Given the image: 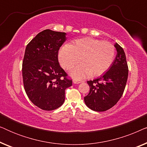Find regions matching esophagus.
<instances>
[{"instance_id": "obj_1", "label": "esophagus", "mask_w": 147, "mask_h": 147, "mask_svg": "<svg viewBox=\"0 0 147 147\" xmlns=\"http://www.w3.org/2000/svg\"><path fill=\"white\" fill-rule=\"evenodd\" d=\"M73 82L74 84H80V83H81V82H83V81H81V80H74V81H73Z\"/></svg>"}]
</instances>
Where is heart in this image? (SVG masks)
<instances>
[{
  "instance_id": "obj_1",
  "label": "heart",
  "mask_w": 147,
  "mask_h": 147,
  "mask_svg": "<svg viewBox=\"0 0 147 147\" xmlns=\"http://www.w3.org/2000/svg\"><path fill=\"white\" fill-rule=\"evenodd\" d=\"M114 57L113 44L91 37L76 39L71 45L63 46L58 55L60 64L67 71L80 61L82 62L71 74L72 77L78 80L89 74L98 76L105 73L113 63Z\"/></svg>"
}]
</instances>
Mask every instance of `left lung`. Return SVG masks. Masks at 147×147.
<instances>
[{
	"mask_svg": "<svg viewBox=\"0 0 147 147\" xmlns=\"http://www.w3.org/2000/svg\"><path fill=\"white\" fill-rule=\"evenodd\" d=\"M117 55L109 70L103 76L88 81L90 92L84 97L86 106L96 112H104L115 105L124 93L128 75L126 55L116 43Z\"/></svg>",
	"mask_w": 147,
	"mask_h": 147,
	"instance_id": "8db88e82",
	"label": "left lung"
}]
</instances>
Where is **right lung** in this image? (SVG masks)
<instances>
[{
  "label": "right lung",
  "mask_w": 147,
  "mask_h": 147,
  "mask_svg": "<svg viewBox=\"0 0 147 147\" xmlns=\"http://www.w3.org/2000/svg\"><path fill=\"white\" fill-rule=\"evenodd\" d=\"M65 33L46 29L38 33L25 49L22 64L24 88L29 100L43 110H55L65 101V90L72 80L58 61Z\"/></svg>",
  "instance_id": "add662e5"
}]
</instances>
